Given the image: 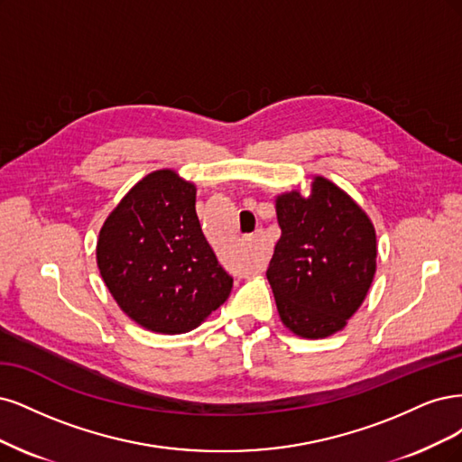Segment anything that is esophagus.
Wrapping results in <instances>:
<instances>
[{
	"label": "esophagus",
	"instance_id": "esophagus-1",
	"mask_svg": "<svg viewBox=\"0 0 462 462\" xmlns=\"http://www.w3.org/2000/svg\"><path fill=\"white\" fill-rule=\"evenodd\" d=\"M247 244L257 251V257L253 259V271H259L261 269V263H263V259H261V255H263V251H264V240H263V236H261V232H255V234H251V236H247Z\"/></svg>",
	"mask_w": 462,
	"mask_h": 462
}]
</instances>
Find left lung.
<instances>
[{
	"label": "left lung",
	"instance_id": "8db88e82",
	"mask_svg": "<svg viewBox=\"0 0 462 462\" xmlns=\"http://www.w3.org/2000/svg\"><path fill=\"white\" fill-rule=\"evenodd\" d=\"M280 240L266 278L282 322L301 337L341 330L376 273V232L344 189L317 176L310 193L276 199Z\"/></svg>",
	"mask_w": 462,
	"mask_h": 462
}]
</instances>
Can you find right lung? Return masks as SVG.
<instances>
[{
	"label": "right lung",
	"instance_id": "obj_1",
	"mask_svg": "<svg viewBox=\"0 0 462 462\" xmlns=\"http://www.w3.org/2000/svg\"><path fill=\"white\" fill-rule=\"evenodd\" d=\"M97 266L118 307L159 334L193 330L232 290L203 236L196 186L169 169L147 174L107 217Z\"/></svg>",
	"mask_w": 462,
	"mask_h": 462
}]
</instances>
